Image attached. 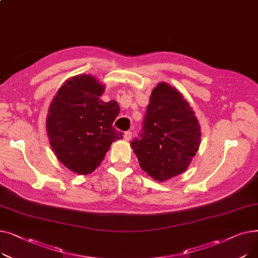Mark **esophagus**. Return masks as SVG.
I'll return each mask as SVG.
<instances>
[{"mask_svg":"<svg viewBox=\"0 0 258 258\" xmlns=\"http://www.w3.org/2000/svg\"><path fill=\"white\" fill-rule=\"evenodd\" d=\"M123 137H124V139H125L126 141H130V140L132 139V132H125Z\"/></svg>","mask_w":258,"mask_h":258,"instance_id":"34e87169","label":"esophagus"}]
</instances>
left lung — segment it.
<instances>
[{
  "label": "left lung",
  "instance_id": "1",
  "mask_svg": "<svg viewBox=\"0 0 258 258\" xmlns=\"http://www.w3.org/2000/svg\"><path fill=\"white\" fill-rule=\"evenodd\" d=\"M201 127L183 95L166 83L152 92L139 137L131 142L141 168L164 182L184 172L196 156Z\"/></svg>",
  "mask_w": 258,
  "mask_h": 258
}]
</instances>
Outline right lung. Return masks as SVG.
<instances>
[{
	"instance_id": "add662e5",
	"label": "right lung",
	"mask_w": 258,
	"mask_h": 258,
	"mask_svg": "<svg viewBox=\"0 0 258 258\" xmlns=\"http://www.w3.org/2000/svg\"><path fill=\"white\" fill-rule=\"evenodd\" d=\"M104 87L91 75L68 79L53 98L46 126L52 150L67 168L78 174L96 169L111 144L122 139L113 123L120 107L103 102Z\"/></svg>"
}]
</instances>
